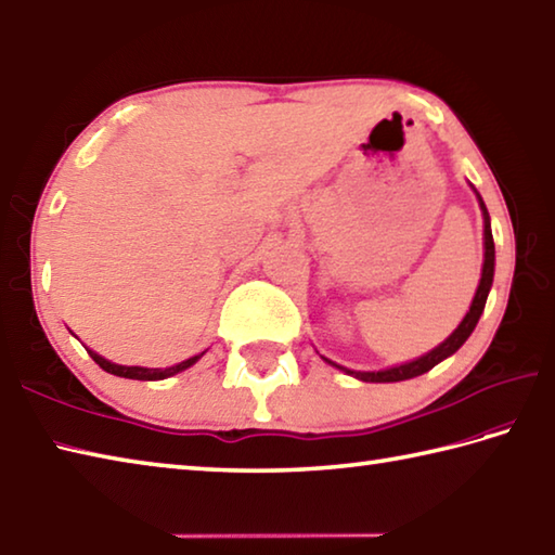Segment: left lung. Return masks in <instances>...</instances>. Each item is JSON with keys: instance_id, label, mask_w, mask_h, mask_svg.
Here are the masks:
<instances>
[{"instance_id": "left-lung-1", "label": "left lung", "mask_w": 555, "mask_h": 555, "mask_svg": "<svg viewBox=\"0 0 555 555\" xmlns=\"http://www.w3.org/2000/svg\"><path fill=\"white\" fill-rule=\"evenodd\" d=\"M481 203V210H483V270H481V282H479V289L474 294V301L469 307V313L465 315V321L457 325V331L452 333L443 345H438L436 349H431L426 357L410 361V364H402V366H395V369H386V371H376V373H359V371H349L333 364V361H327V364H333L337 369L347 371L349 376H357L359 380H371V383H395V380H406V378H414V376H422V373L431 371L438 361H443L446 357L455 354L457 349L465 345L467 337L472 335L474 327L479 323V315L483 313L486 307V297H489V289H491V282H493V261H495V246H493V234H491V222H489V212H486L483 201Z\"/></svg>"}]
</instances>
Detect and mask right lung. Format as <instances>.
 I'll use <instances>...</instances> for the list:
<instances>
[{
  "instance_id": "1",
  "label": "right lung",
  "mask_w": 555,
  "mask_h": 555,
  "mask_svg": "<svg viewBox=\"0 0 555 555\" xmlns=\"http://www.w3.org/2000/svg\"><path fill=\"white\" fill-rule=\"evenodd\" d=\"M88 354L93 357L95 364H100V369H105L107 373H115V376L133 378V380H163V378L175 376V373H179V371L189 369L191 364H196V361L201 359V354H198V357H191V359L182 361V364L169 366V369H143V366H119V364H112V361L103 359V357L95 354V352H90V349H88Z\"/></svg>"
}]
</instances>
